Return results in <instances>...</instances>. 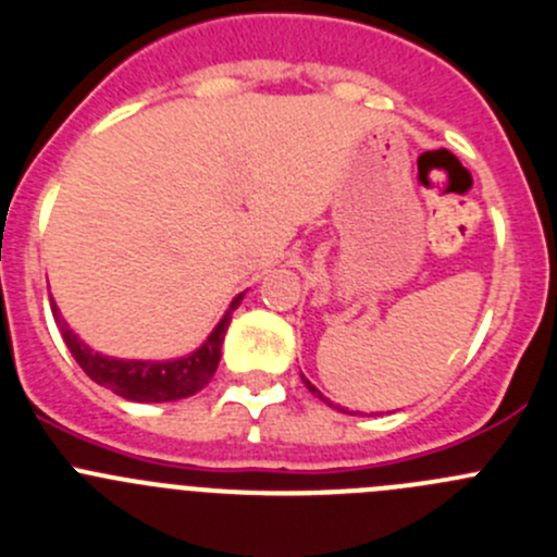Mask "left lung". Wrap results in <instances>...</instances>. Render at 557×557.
<instances>
[{
  "label": "left lung",
  "instance_id": "8db88e82",
  "mask_svg": "<svg viewBox=\"0 0 557 557\" xmlns=\"http://www.w3.org/2000/svg\"><path fill=\"white\" fill-rule=\"evenodd\" d=\"M306 385H309V391H311V394H314V396H320V399H322V401H327V399H325V396H322V394H320V391H317V388H314V385H311V383H309V380H306Z\"/></svg>",
  "mask_w": 557,
  "mask_h": 557
}]
</instances>
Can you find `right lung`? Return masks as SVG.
Segmentation results:
<instances>
[{"instance_id":"add662e5","label":"right lung","mask_w":557,"mask_h":557,"mask_svg":"<svg viewBox=\"0 0 557 557\" xmlns=\"http://www.w3.org/2000/svg\"><path fill=\"white\" fill-rule=\"evenodd\" d=\"M240 300L243 295H237V298L232 300L224 320L215 325V331L210 333L208 342L196 349L194 355L163 363L120 361V358L92 352V349L67 327V322L60 317V309L51 306V311H54V320L57 325H60L67 349H71L76 363L84 369V374H87L89 380H95L98 385H103V388L114 391L116 396H123V399L131 401H174L185 399V396H194L196 391H202L205 385L213 380L221 361V344H224L232 311L240 306Z\"/></svg>"}]
</instances>
